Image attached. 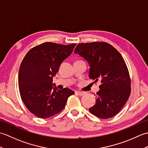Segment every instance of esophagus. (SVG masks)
<instances>
[{
  "instance_id": "34e87169",
  "label": "esophagus",
  "mask_w": 148,
  "mask_h": 148,
  "mask_svg": "<svg viewBox=\"0 0 148 148\" xmlns=\"http://www.w3.org/2000/svg\"><path fill=\"white\" fill-rule=\"evenodd\" d=\"M76 93L77 94V95H79V96H83L84 94V93L82 92H76Z\"/></svg>"
}]
</instances>
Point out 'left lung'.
<instances>
[{"instance_id": "obj_1", "label": "left lung", "mask_w": 148, "mask_h": 148, "mask_svg": "<svg viewBox=\"0 0 148 148\" xmlns=\"http://www.w3.org/2000/svg\"><path fill=\"white\" fill-rule=\"evenodd\" d=\"M74 53L90 65L89 77L99 80L95 104L89 111L102 119L112 118L120 111L130 95L131 80L127 66L120 53L109 44L93 42L79 44Z\"/></svg>"}]
</instances>
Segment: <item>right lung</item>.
<instances>
[{
	"label": "right lung",
	"instance_id": "right-lung-1",
	"mask_svg": "<svg viewBox=\"0 0 148 148\" xmlns=\"http://www.w3.org/2000/svg\"><path fill=\"white\" fill-rule=\"evenodd\" d=\"M76 45L46 42L34 47L24 57L19 70V90L26 108L37 117L48 118L58 114L74 93L67 88L57 89L53 77Z\"/></svg>",
	"mask_w": 148,
	"mask_h": 148
}]
</instances>
